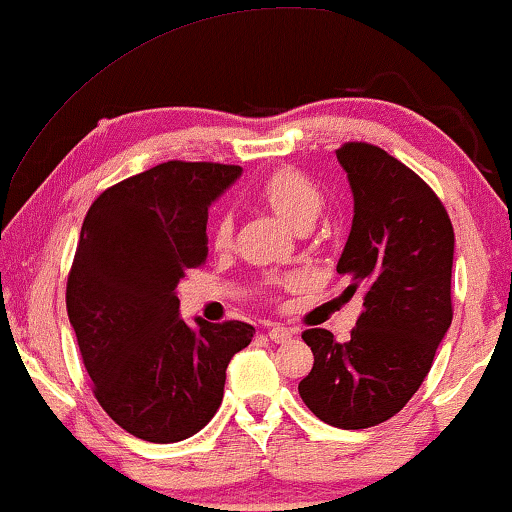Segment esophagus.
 Masks as SVG:
<instances>
[{
	"label": "esophagus",
	"mask_w": 512,
	"mask_h": 512,
	"mask_svg": "<svg viewBox=\"0 0 512 512\" xmlns=\"http://www.w3.org/2000/svg\"><path fill=\"white\" fill-rule=\"evenodd\" d=\"M292 336H294V331L290 327L276 325V327L269 329V338L273 343H287V341H292Z\"/></svg>",
	"instance_id": "esophagus-1"
}]
</instances>
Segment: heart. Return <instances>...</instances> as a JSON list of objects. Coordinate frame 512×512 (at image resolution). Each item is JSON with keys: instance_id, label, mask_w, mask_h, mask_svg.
<instances>
[{"instance_id": "obj_1", "label": "heart", "mask_w": 512, "mask_h": 512, "mask_svg": "<svg viewBox=\"0 0 512 512\" xmlns=\"http://www.w3.org/2000/svg\"><path fill=\"white\" fill-rule=\"evenodd\" d=\"M262 197L271 211L292 229L301 222H315L322 211V194L304 174L294 169H280L262 183ZM234 218L232 213H222L215 222V246L225 248L232 241Z\"/></svg>"}]
</instances>
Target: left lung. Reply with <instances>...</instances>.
I'll use <instances>...</instances> for the list:
<instances>
[{"label": "left lung", "instance_id": "left-lung-1", "mask_svg": "<svg viewBox=\"0 0 512 512\" xmlns=\"http://www.w3.org/2000/svg\"><path fill=\"white\" fill-rule=\"evenodd\" d=\"M355 215L336 271L364 313L345 343L327 329L301 334L313 369L299 383L315 417L338 429L390 420L420 390L452 322L455 232L441 199L415 171L371 143H345Z\"/></svg>", "mask_w": 512, "mask_h": 512}]
</instances>
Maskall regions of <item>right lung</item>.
Returning a JSON list of instances; mask_svg holds the SVG:
<instances>
[{
    "instance_id": "add662e5",
    "label": "right lung",
    "mask_w": 512,
    "mask_h": 512,
    "mask_svg": "<svg viewBox=\"0 0 512 512\" xmlns=\"http://www.w3.org/2000/svg\"><path fill=\"white\" fill-rule=\"evenodd\" d=\"M241 167L164 162L109 187L90 206L67 283V313L95 397L150 443L204 429L225 394L229 359L255 329L181 318L176 287L206 259L208 206Z\"/></svg>"
}]
</instances>
